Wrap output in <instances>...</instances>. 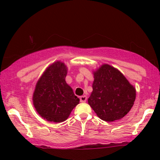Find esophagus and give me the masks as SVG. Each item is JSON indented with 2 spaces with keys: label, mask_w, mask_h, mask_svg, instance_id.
I'll use <instances>...</instances> for the list:
<instances>
[{
  "label": "esophagus",
  "mask_w": 160,
  "mask_h": 160,
  "mask_svg": "<svg viewBox=\"0 0 160 160\" xmlns=\"http://www.w3.org/2000/svg\"><path fill=\"white\" fill-rule=\"evenodd\" d=\"M86 99H87V97H86V95H82V96L80 97V102H86Z\"/></svg>",
  "instance_id": "34e87169"
}]
</instances>
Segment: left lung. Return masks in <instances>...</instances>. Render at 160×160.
I'll return each mask as SVG.
<instances>
[{
  "label": "left lung",
  "instance_id": "8db88e82",
  "mask_svg": "<svg viewBox=\"0 0 160 160\" xmlns=\"http://www.w3.org/2000/svg\"><path fill=\"white\" fill-rule=\"evenodd\" d=\"M135 96V89L118 70L103 65L94 72L92 92L88 103L99 118L113 122L127 114Z\"/></svg>",
  "mask_w": 160,
  "mask_h": 160
}]
</instances>
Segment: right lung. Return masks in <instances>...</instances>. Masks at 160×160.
Wrapping results in <instances>:
<instances>
[{
	"instance_id": "obj_1",
	"label": "right lung",
	"mask_w": 160,
	"mask_h": 160,
	"mask_svg": "<svg viewBox=\"0 0 160 160\" xmlns=\"http://www.w3.org/2000/svg\"><path fill=\"white\" fill-rule=\"evenodd\" d=\"M67 67L56 62L46 70L37 82L33 102L38 113L47 120L62 122L69 117L80 99L65 82Z\"/></svg>"
}]
</instances>
